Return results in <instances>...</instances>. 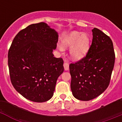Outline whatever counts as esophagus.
Returning a JSON list of instances; mask_svg holds the SVG:
<instances>
[{
    "mask_svg": "<svg viewBox=\"0 0 122 122\" xmlns=\"http://www.w3.org/2000/svg\"><path fill=\"white\" fill-rule=\"evenodd\" d=\"M63 67H64L65 70H68L69 69V63L66 62H65L63 63Z\"/></svg>",
    "mask_w": 122,
    "mask_h": 122,
    "instance_id": "1",
    "label": "esophagus"
}]
</instances>
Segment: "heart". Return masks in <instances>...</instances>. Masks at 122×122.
<instances>
[{
  "label": "heart",
  "instance_id": "obj_1",
  "mask_svg": "<svg viewBox=\"0 0 122 122\" xmlns=\"http://www.w3.org/2000/svg\"><path fill=\"white\" fill-rule=\"evenodd\" d=\"M63 45L65 47H71V57L74 59H79L84 56L89 49V36L86 33L73 32L63 40Z\"/></svg>",
  "mask_w": 122,
  "mask_h": 122
}]
</instances>
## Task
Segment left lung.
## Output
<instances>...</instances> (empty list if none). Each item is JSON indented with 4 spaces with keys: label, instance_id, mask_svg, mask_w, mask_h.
I'll list each match as a JSON object with an SVG mask.
<instances>
[{
    "label": "left lung",
    "instance_id": "obj_1",
    "mask_svg": "<svg viewBox=\"0 0 122 122\" xmlns=\"http://www.w3.org/2000/svg\"><path fill=\"white\" fill-rule=\"evenodd\" d=\"M92 45L85 57L70 65L71 90L77 100L89 101L109 85L115 63L112 41L100 29L92 30Z\"/></svg>",
    "mask_w": 122,
    "mask_h": 122
}]
</instances>
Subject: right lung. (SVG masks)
<instances>
[{
    "mask_svg": "<svg viewBox=\"0 0 122 122\" xmlns=\"http://www.w3.org/2000/svg\"><path fill=\"white\" fill-rule=\"evenodd\" d=\"M57 42V33L45 22L30 25L14 38L8 53L10 80L27 100L42 103L53 96L64 70L63 59L52 54Z\"/></svg>",
    "mask_w": 122,
    "mask_h": 122,
    "instance_id": "right-lung-1",
    "label": "right lung"
}]
</instances>
